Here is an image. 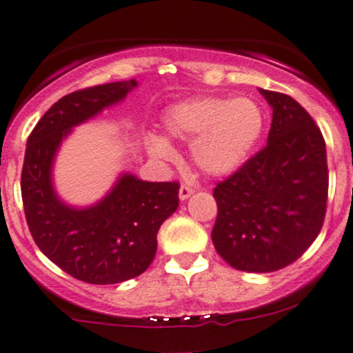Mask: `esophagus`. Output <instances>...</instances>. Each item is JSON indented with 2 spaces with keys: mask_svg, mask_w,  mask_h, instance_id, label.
<instances>
[{
  "mask_svg": "<svg viewBox=\"0 0 353 353\" xmlns=\"http://www.w3.org/2000/svg\"><path fill=\"white\" fill-rule=\"evenodd\" d=\"M192 195H193V188L188 187V185H181L180 190H178V196H180L181 202H185V200H188Z\"/></svg>",
  "mask_w": 353,
  "mask_h": 353,
  "instance_id": "obj_1",
  "label": "esophagus"
}]
</instances>
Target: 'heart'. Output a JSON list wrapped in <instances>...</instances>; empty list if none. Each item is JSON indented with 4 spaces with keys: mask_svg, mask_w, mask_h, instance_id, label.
<instances>
[{
    "mask_svg": "<svg viewBox=\"0 0 353 353\" xmlns=\"http://www.w3.org/2000/svg\"><path fill=\"white\" fill-rule=\"evenodd\" d=\"M165 131L178 141L192 143L193 163L210 176H229L241 170L263 138L266 117L249 97L203 96L166 109ZM146 151L158 161H175L176 150L161 134L146 136Z\"/></svg>",
    "mask_w": 353,
    "mask_h": 353,
    "instance_id": "heart-1",
    "label": "heart"
}]
</instances>
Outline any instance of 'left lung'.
<instances>
[{"label":"left lung","instance_id":"1","mask_svg":"<svg viewBox=\"0 0 353 353\" xmlns=\"http://www.w3.org/2000/svg\"><path fill=\"white\" fill-rule=\"evenodd\" d=\"M259 92L272 109L268 145L214 190L215 251L245 272L294 263L320 234L328 196L327 146L312 116L286 94Z\"/></svg>","mask_w":353,"mask_h":353}]
</instances>
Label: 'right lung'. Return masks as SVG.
Instances as JSON below:
<instances>
[{
    "mask_svg": "<svg viewBox=\"0 0 353 353\" xmlns=\"http://www.w3.org/2000/svg\"><path fill=\"white\" fill-rule=\"evenodd\" d=\"M138 85L131 79L72 92L45 112L26 141L21 199L33 241L52 263L90 284L123 283L145 272L161 223L178 208L180 185L145 181L130 172L90 205L67 203L55 188L57 154L72 130Z\"/></svg>",
    "mask_w": 353,
    "mask_h": 353,
    "instance_id": "add662e5",
    "label": "right lung"
}]
</instances>
